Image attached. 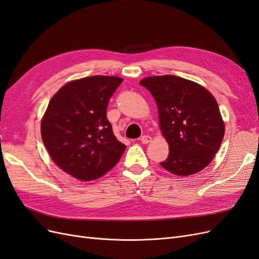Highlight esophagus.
Segmentation results:
<instances>
[{
  "label": "esophagus",
  "mask_w": 259,
  "mask_h": 259,
  "mask_svg": "<svg viewBox=\"0 0 259 259\" xmlns=\"http://www.w3.org/2000/svg\"><path fill=\"white\" fill-rule=\"evenodd\" d=\"M140 140H142L143 144H149L152 140V138L149 136V135H145V136L142 137V139H140Z\"/></svg>",
  "instance_id": "esophagus-1"
}]
</instances>
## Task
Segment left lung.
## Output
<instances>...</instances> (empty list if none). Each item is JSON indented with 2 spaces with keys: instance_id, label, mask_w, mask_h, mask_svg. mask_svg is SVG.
I'll return each mask as SVG.
<instances>
[{
  "instance_id": "8db88e82",
  "label": "left lung",
  "mask_w": 259,
  "mask_h": 259,
  "mask_svg": "<svg viewBox=\"0 0 259 259\" xmlns=\"http://www.w3.org/2000/svg\"><path fill=\"white\" fill-rule=\"evenodd\" d=\"M139 84L155 100L160 130L168 144V156L161 166L177 176L205 168L225 135L215 97L202 85L177 75L147 76Z\"/></svg>"
}]
</instances>
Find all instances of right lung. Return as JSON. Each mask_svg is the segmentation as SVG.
<instances>
[{
    "label": "right lung",
    "instance_id": "obj_1",
    "mask_svg": "<svg viewBox=\"0 0 259 259\" xmlns=\"http://www.w3.org/2000/svg\"><path fill=\"white\" fill-rule=\"evenodd\" d=\"M122 77L93 75L70 81L50 100L41 136L52 160L72 177L91 182L119 162L126 146L107 120L109 99Z\"/></svg>",
    "mask_w": 259,
    "mask_h": 259
}]
</instances>
